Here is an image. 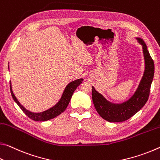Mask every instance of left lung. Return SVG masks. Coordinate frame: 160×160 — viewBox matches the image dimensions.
Instances as JSON below:
<instances>
[{
	"label": "left lung",
	"instance_id": "left-lung-1",
	"mask_svg": "<svg viewBox=\"0 0 160 160\" xmlns=\"http://www.w3.org/2000/svg\"><path fill=\"white\" fill-rule=\"evenodd\" d=\"M142 45L145 70L138 89L131 98L121 104H113L108 102L92 86V100L96 111L107 121L112 122H123L130 118L145 106L150 96L152 82L154 64L142 39L137 38Z\"/></svg>",
	"mask_w": 160,
	"mask_h": 160
}]
</instances>
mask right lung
Wrapping results in <instances>:
<instances>
[{
	"mask_svg": "<svg viewBox=\"0 0 160 160\" xmlns=\"http://www.w3.org/2000/svg\"><path fill=\"white\" fill-rule=\"evenodd\" d=\"M82 78H79V79L75 80L74 82L69 83V84L67 85L66 88H65L61 99H60L59 101L55 105V106H53L51 108L45 111L42 112H38V113L28 111L27 109H25L24 107L20 103V102L18 101V99L15 96L13 92H12L11 85H10V93H11L12 97L15 101V103L19 106L21 110H22L30 118L33 120H35V121H46V120H50L57 117V116H59V115H60L62 112L65 111L68 104L69 103V101L73 95V93L74 92L76 88L81 84V83H82ZM10 84H11L10 82Z\"/></svg>",
	"mask_w": 160,
	"mask_h": 160,
	"instance_id": "right-lung-1",
	"label": "right lung"
}]
</instances>
